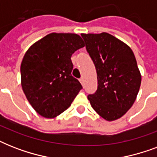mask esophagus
I'll return each mask as SVG.
<instances>
[{
	"instance_id": "1",
	"label": "esophagus",
	"mask_w": 157,
	"mask_h": 157,
	"mask_svg": "<svg viewBox=\"0 0 157 157\" xmlns=\"http://www.w3.org/2000/svg\"><path fill=\"white\" fill-rule=\"evenodd\" d=\"M80 82H81L82 86H84V78H83V77L80 78Z\"/></svg>"
}]
</instances>
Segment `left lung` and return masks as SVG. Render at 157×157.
<instances>
[{"label":"left lung","mask_w":157,"mask_h":157,"mask_svg":"<svg viewBox=\"0 0 157 157\" xmlns=\"http://www.w3.org/2000/svg\"><path fill=\"white\" fill-rule=\"evenodd\" d=\"M81 36L97 71L98 89L88 95L90 103L103 119H119L133 106L141 85L134 53L109 33H82Z\"/></svg>","instance_id":"obj_1"}]
</instances>
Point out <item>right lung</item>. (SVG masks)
Returning a JSON list of instances; mask_svg holds the SVG:
<instances>
[{
  "label": "right lung",
  "mask_w": 157,
  "mask_h": 157,
  "mask_svg": "<svg viewBox=\"0 0 157 157\" xmlns=\"http://www.w3.org/2000/svg\"><path fill=\"white\" fill-rule=\"evenodd\" d=\"M85 44L75 33H50L35 42L21 63V85L36 112L54 118L71 106L82 89L71 76V54Z\"/></svg>",
  "instance_id": "obj_1"
}]
</instances>
